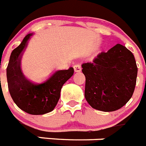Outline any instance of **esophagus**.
I'll list each match as a JSON object with an SVG mask.
<instances>
[{
	"label": "esophagus",
	"instance_id": "34e87169",
	"mask_svg": "<svg viewBox=\"0 0 146 146\" xmlns=\"http://www.w3.org/2000/svg\"><path fill=\"white\" fill-rule=\"evenodd\" d=\"M74 69L75 72H81V65L80 64H75L74 66Z\"/></svg>",
	"mask_w": 146,
	"mask_h": 146
}]
</instances>
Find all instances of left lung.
Masks as SVG:
<instances>
[{
    "label": "left lung",
    "mask_w": 146,
    "mask_h": 146,
    "mask_svg": "<svg viewBox=\"0 0 146 146\" xmlns=\"http://www.w3.org/2000/svg\"><path fill=\"white\" fill-rule=\"evenodd\" d=\"M82 68L86 77L85 98L93 109L114 111L132 97L137 66L134 54L123 45L118 43L100 53Z\"/></svg>",
    "instance_id": "1"
}]
</instances>
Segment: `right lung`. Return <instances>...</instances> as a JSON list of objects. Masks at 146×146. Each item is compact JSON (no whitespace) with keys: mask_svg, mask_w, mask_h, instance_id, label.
<instances>
[{"mask_svg":"<svg viewBox=\"0 0 146 146\" xmlns=\"http://www.w3.org/2000/svg\"><path fill=\"white\" fill-rule=\"evenodd\" d=\"M33 33L23 38L21 44L11 53L7 68L8 88L13 101L21 110L28 114L39 115L52 111L60 96V90L74 74L72 67L67 70H58L41 83H35L24 76L21 67L23 52Z\"/></svg>","mask_w":146,"mask_h":146,"instance_id":"add662e5","label":"right lung"}]
</instances>
